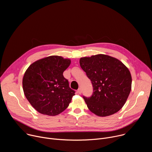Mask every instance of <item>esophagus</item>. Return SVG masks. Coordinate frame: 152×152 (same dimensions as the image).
<instances>
[{
    "instance_id": "1",
    "label": "esophagus",
    "mask_w": 152,
    "mask_h": 152,
    "mask_svg": "<svg viewBox=\"0 0 152 152\" xmlns=\"http://www.w3.org/2000/svg\"><path fill=\"white\" fill-rule=\"evenodd\" d=\"M77 93L80 94L82 93V89H81V88H79V89L77 90Z\"/></svg>"
}]
</instances>
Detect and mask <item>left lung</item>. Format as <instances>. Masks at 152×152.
<instances>
[{"label": "left lung", "instance_id": "8db88e82", "mask_svg": "<svg viewBox=\"0 0 152 152\" xmlns=\"http://www.w3.org/2000/svg\"><path fill=\"white\" fill-rule=\"evenodd\" d=\"M79 63L93 85L92 96H83L90 111L100 117L117 113L131 90L129 69L118 59L103 54L81 58Z\"/></svg>", "mask_w": 152, "mask_h": 152}]
</instances>
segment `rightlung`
Listing matches in <instances>:
<instances>
[{
  "instance_id": "add662e5",
  "label": "right lung",
  "mask_w": 152,
  "mask_h": 152,
  "mask_svg": "<svg viewBox=\"0 0 152 152\" xmlns=\"http://www.w3.org/2000/svg\"><path fill=\"white\" fill-rule=\"evenodd\" d=\"M71 61L50 56L32 63L23 78V89L31 104L39 113L55 116L69 106L75 91L63 72Z\"/></svg>"
}]
</instances>
